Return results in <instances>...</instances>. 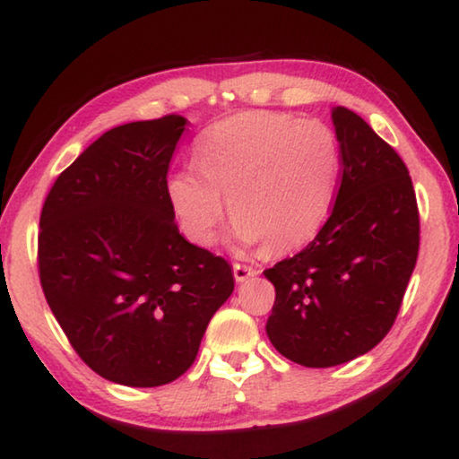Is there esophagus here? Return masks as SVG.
Segmentation results:
<instances>
[{
  "instance_id": "esophagus-1",
  "label": "esophagus",
  "mask_w": 459,
  "mask_h": 459,
  "mask_svg": "<svg viewBox=\"0 0 459 459\" xmlns=\"http://www.w3.org/2000/svg\"><path fill=\"white\" fill-rule=\"evenodd\" d=\"M255 275H258V269L248 267V264H240V263L234 264V277H236L238 283L248 281V279L255 277Z\"/></svg>"
}]
</instances>
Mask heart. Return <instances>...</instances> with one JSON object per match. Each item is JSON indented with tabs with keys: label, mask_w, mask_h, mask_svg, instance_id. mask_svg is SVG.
<instances>
[{
	"label": "heart",
	"mask_w": 459,
	"mask_h": 459,
	"mask_svg": "<svg viewBox=\"0 0 459 459\" xmlns=\"http://www.w3.org/2000/svg\"><path fill=\"white\" fill-rule=\"evenodd\" d=\"M198 168L168 176L165 195L184 236L215 242L225 199L236 217L231 240L240 248L267 244L288 255L321 231L340 178V144L318 119L244 111L204 132Z\"/></svg>",
	"instance_id": "1"
}]
</instances>
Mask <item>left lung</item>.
I'll return each mask as SVG.
<instances>
[{
  "instance_id": "8db88e82",
  "label": "left lung",
  "mask_w": 459,
  "mask_h": 459,
  "mask_svg": "<svg viewBox=\"0 0 459 459\" xmlns=\"http://www.w3.org/2000/svg\"><path fill=\"white\" fill-rule=\"evenodd\" d=\"M342 186L315 240L264 271L275 285L267 335L279 354L329 368L367 354L402 307L420 242L402 157L360 116L331 109Z\"/></svg>"
}]
</instances>
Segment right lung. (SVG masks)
I'll use <instances>...</instances> for the list:
<instances>
[{"instance_id":"1","label":"right lung","mask_w":459,"mask_h":459,"mask_svg":"<svg viewBox=\"0 0 459 459\" xmlns=\"http://www.w3.org/2000/svg\"><path fill=\"white\" fill-rule=\"evenodd\" d=\"M188 119L105 132L59 178L39 221V273L72 348L111 383L159 387L192 367L234 291L228 261L190 244L165 195Z\"/></svg>"}]
</instances>
